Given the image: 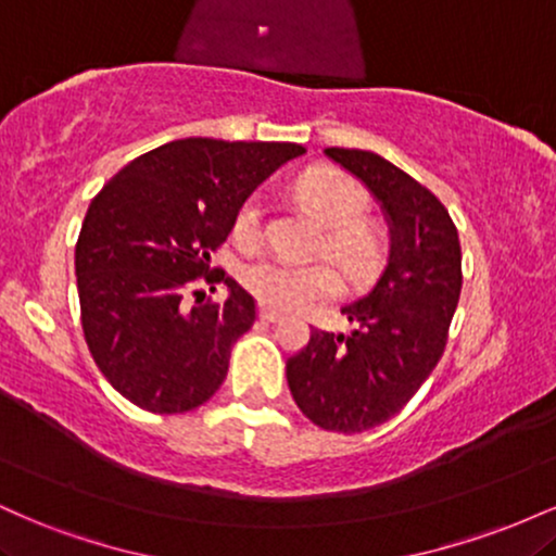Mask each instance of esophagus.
I'll return each instance as SVG.
<instances>
[{
    "label": "esophagus",
    "instance_id": "1",
    "mask_svg": "<svg viewBox=\"0 0 556 556\" xmlns=\"http://www.w3.org/2000/svg\"><path fill=\"white\" fill-rule=\"evenodd\" d=\"M258 316L264 318V321H279V318H282V314H279V311H274V308H266V305H261L258 308Z\"/></svg>",
    "mask_w": 556,
    "mask_h": 556
}]
</instances>
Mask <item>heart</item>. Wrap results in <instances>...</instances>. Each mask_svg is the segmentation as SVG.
<instances>
[{"mask_svg":"<svg viewBox=\"0 0 556 556\" xmlns=\"http://www.w3.org/2000/svg\"><path fill=\"white\" fill-rule=\"evenodd\" d=\"M303 206L327 227L324 248L350 279L368 277L384 256V235L371 219H363L368 198L358 182L337 169L305 172L298 180ZM238 245L253 248L261 240V203L248 198L232 219ZM242 285L261 303L277 311H308L321 300L340 295L342 277L331 264H292L282 258H258L240 271Z\"/></svg>","mask_w":556,"mask_h":556,"instance_id":"obj_1","label":"heart"}]
</instances>
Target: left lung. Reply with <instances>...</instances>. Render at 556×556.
Masks as SVG:
<instances>
[{
	"instance_id": "1",
	"label": "left lung",
	"mask_w": 556,
	"mask_h": 556,
	"mask_svg": "<svg viewBox=\"0 0 556 556\" xmlns=\"http://www.w3.org/2000/svg\"><path fill=\"white\" fill-rule=\"evenodd\" d=\"M376 195L389 219V258L376 285L342 308L350 334L311 329L287 361V384L318 429L361 433L394 418L444 355L463 290L457 227L444 203L371 151L327 149Z\"/></svg>"
}]
</instances>
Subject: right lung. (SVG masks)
I'll use <instances>...</instances> for the list:
<instances>
[{
  "instance_id": "1",
  "label": "right lung",
  "mask_w": 556,
  "mask_h": 556,
  "mask_svg": "<svg viewBox=\"0 0 556 556\" xmlns=\"http://www.w3.org/2000/svg\"><path fill=\"white\" fill-rule=\"evenodd\" d=\"M303 151L172 140L132 159L93 198L75 245L80 324L99 371L132 405L188 413L222 387L232 344L256 321V300L212 269V253L245 198ZM195 281L227 283L230 298L188 306Z\"/></svg>"
}]
</instances>
